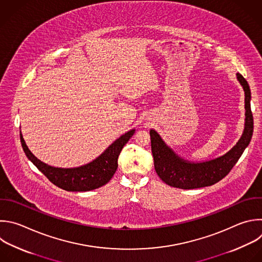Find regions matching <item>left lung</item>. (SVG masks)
Instances as JSON below:
<instances>
[{
	"mask_svg": "<svg viewBox=\"0 0 262 262\" xmlns=\"http://www.w3.org/2000/svg\"><path fill=\"white\" fill-rule=\"evenodd\" d=\"M236 79L245 92V126L236 144L223 155L195 162L184 159L165 144L155 129H150L154 167L158 177L164 183L181 189L211 186L222 180L237 162L252 139L253 115L249 84L239 73H236Z\"/></svg>",
	"mask_w": 262,
	"mask_h": 262,
	"instance_id": "1",
	"label": "left lung"
}]
</instances>
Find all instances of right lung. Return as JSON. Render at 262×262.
<instances>
[{"label":"right lung","mask_w":262,"mask_h":262,"mask_svg":"<svg viewBox=\"0 0 262 262\" xmlns=\"http://www.w3.org/2000/svg\"><path fill=\"white\" fill-rule=\"evenodd\" d=\"M133 128L115 140L93 161L77 167H55L38 159L27 146L20 132V141L27 157L48 180L67 191H91L107 184L118 166V156L123 146L135 134Z\"/></svg>","instance_id":"obj_1"}]
</instances>
